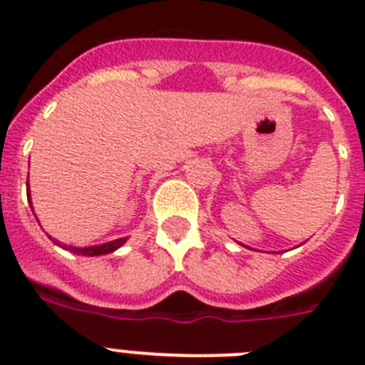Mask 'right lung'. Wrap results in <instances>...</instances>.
Masks as SVG:
<instances>
[{
	"label": "right lung",
	"instance_id": "1",
	"mask_svg": "<svg viewBox=\"0 0 365 365\" xmlns=\"http://www.w3.org/2000/svg\"><path fill=\"white\" fill-rule=\"evenodd\" d=\"M27 199H29V205H31V192H29V190H27ZM51 240H53V237H51ZM53 243L60 245L62 248H66V250H69V252H73V254H78V256H104V254H111V252H115L117 248H120L122 245L125 243V237L109 241V243H104V245H95V247H83V248L67 247V245H62L58 240H53Z\"/></svg>",
	"mask_w": 365,
	"mask_h": 365
}]
</instances>
